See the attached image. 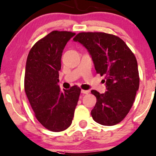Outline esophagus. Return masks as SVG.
<instances>
[{"mask_svg": "<svg viewBox=\"0 0 156 156\" xmlns=\"http://www.w3.org/2000/svg\"><path fill=\"white\" fill-rule=\"evenodd\" d=\"M89 92H89V90H81V93H82V94H88Z\"/></svg>", "mask_w": 156, "mask_h": 156, "instance_id": "esophagus-1", "label": "esophagus"}]
</instances>
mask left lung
Here are the masks:
<instances>
[{"label":"left lung","instance_id":"left-lung-1","mask_svg":"<svg viewBox=\"0 0 156 156\" xmlns=\"http://www.w3.org/2000/svg\"><path fill=\"white\" fill-rule=\"evenodd\" d=\"M90 54L96 72L105 76L107 91L92 90L97 98L91 115L95 122L111 126L121 122L129 112L139 88L136 58L121 38L102 32H83L73 38Z\"/></svg>","mask_w":156,"mask_h":156}]
</instances>
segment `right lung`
<instances>
[{"mask_svg": "<svg viewBox=\"0 0 156 156\" xmlns=\"http://www.w3.org/2000/svg\"><path fill=\"white\" fill-rule=\"evenodd\" d=\"M74 33L54 31L36 42L26 60L24 89L38 122L48 130L61 132L72 124L81 90L61 91L58 84L61 58Z\"/></svg>", "mask_w": 156, "mask_h": 156, "instance_id": "add662e5", "label": "right lung"}]
</instances>
